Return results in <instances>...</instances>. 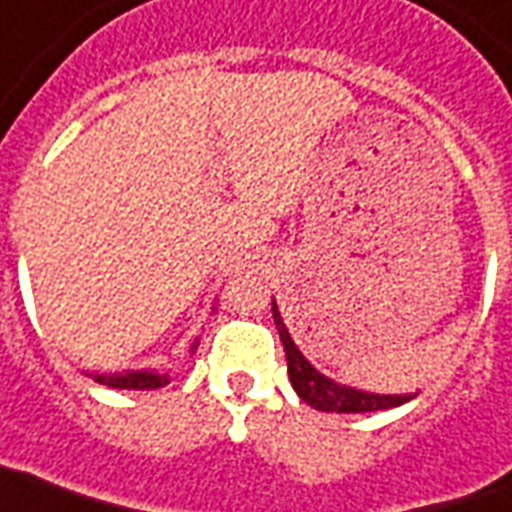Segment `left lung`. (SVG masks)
Masks as SVG:
<instances>
[{
  "instance_id": "obj_1",
  "label": "left lung",
  "mask_w": 512,
  "mask_h": 512,
  "mask_svg": "<svg viewBox=\"0 0 512 512\" xmlns=\"http://www.w3.org/2000/svg\"><path fill=\"white\" fill-rule=\"evenodd\" d=\"M273 320L278 328V336L284 342L286 350V366H289V383L297 391V397L308 402L311 408L325 413H369V411H389L397 405H405L413 400L416 394H372V391L353 389V386H344L336 383L328 375H322L317 366H311L306 355L297 350L292 333L284 325V317L275 306L273 300Z\"/></svg>"
}]
</instances>
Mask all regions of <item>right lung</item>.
<instances>
[{"label":"right lung","mask_w":512,"mask_h":512,"mask_svg":"<svg viewBox=\"0 0 512 512\" xmlns=\"http://www.w3.org/2000/svg\"><path fill=\"white\" fill-rule=\"evenodd\" d=\"M198 347V339L192 342L190 353ZM90 378L101 383V386H110V389H134V391H146V389H162L168 386V375H159L157 369H137V372H115V375H96V372H88Z\"/></svg>","instance_id":"right-lung-1"}]
</instances>
